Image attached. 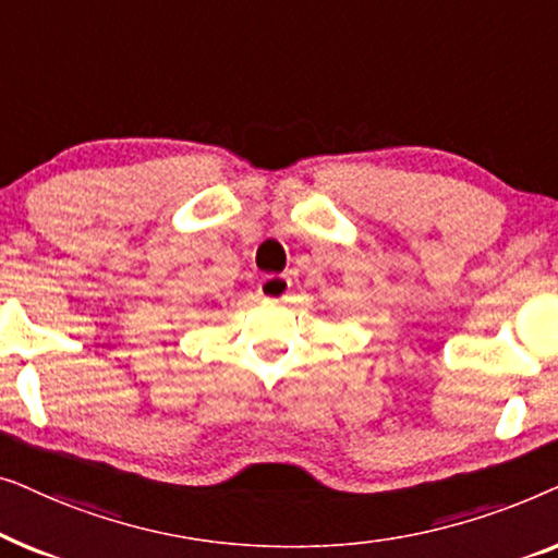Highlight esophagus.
Masks as SVG:
<instances>
[{"label": "esophagus", "mask_w": 558, "mask_h": 558, "mask_svg": "<svg viewBox=\"0 0 558 558\" xmlns=\"http://www.w3.org/2000/svg\"><path fill=\"white\" fill-rule=\"evenodd\" d=\"M289 279L281 277V274H266V277L258 281V294L264 296V300H284V296L289 294Z\"/></svg>", "instance_id": "1"}]
</instances>
